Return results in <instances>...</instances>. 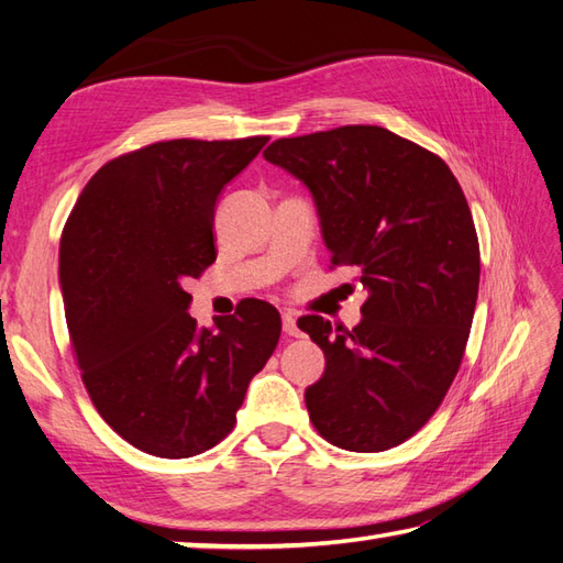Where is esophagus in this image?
Masks as SVG:
<instances>
[{"instance_id":"esophagus-1","label":"esophagus","mask_w":563,"mask_h":563,"mask_svg":"<svg viewBox=\"0 0 563 563\" xmlns=\"http://www.w3.org/2000/svg\"><path fill=\"white\" fill-rule=\"evenodd\" d=\"M282 328H284V332L289 338L301 335V330H298V325H296V313H291V311H284L282 313Z\"/></svg>"}]
</instances>
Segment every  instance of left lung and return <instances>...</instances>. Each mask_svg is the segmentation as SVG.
Wrapping results in <instances>:
<instances>
[{"instance_id": "left-lung-1", "label": "left lung", "mask_w": 563, "mask_h": 563, "mask_svg": "<svg viewBox=\"0 0 563 563\" xmlns=\"http://www.w3.org/2000/svg\"><path fill=\"white\" fill-rule=\"evenodd\" d=\"M265 159L313 194L330 262L366 291L352 330L298 320L325 354L308 416L342 450H391L440 408L466 350L481 252L464 191L442 157L382 125L279 137Z\"/></svg>"}]
</instances>
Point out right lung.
<instances>
[{
	"instance_id": "add662e5",
	"label": "right lung",
	"mask_w": 563,
	"mask_h": 563,
	"mask_svg": "<svg viewBox=\"0 0 563 563\" xmlns=\"http://www.w3.org/2000/svg\"><path fill=\"white\" fill-rule=\"evenodd\" d=\"M269 141H163L101 167L60 238L67 330L91 404L125 442L187 459L235 426L250 378L282 335L279 311L247 298L199 328L187 279L216 262L218 194Z\"/></svg>"
}]
</instances>
